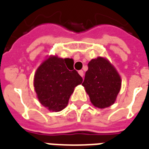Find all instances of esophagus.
<instances>
[{"label":"esophagus","instance_id":"esophagus-1","mask_svg":"<svg viewBox=\"0 0 149 149\" xmlns=\"http://www.w3.org/2000/svg\"><path fill=\"white\" fill-rule=\"evenodd\" d=\"M78 72H79V74L80 75V76H81L82 77H84V71H83V70H79V71Z\"/></svg>","mask_w":149,"mask_h":149}]
</instances>
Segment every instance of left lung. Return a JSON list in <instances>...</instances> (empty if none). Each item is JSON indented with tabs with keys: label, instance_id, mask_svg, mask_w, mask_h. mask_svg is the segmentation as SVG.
<instances>
[{
	"label": "left lung",
	"instance_id": "8db88e82",
	"mask_svg": "<svg viewBox=\"0 0 149 149\" xmlns=\"http://www.w3.org/2000/svg\"><path fill=\"white\" fill-rule=\"evenodd\" d=\"M82 85L93 106L102 109L115 102L120 90L121 79L118 71L107 58L97 57L89 62L88 70Z\"/></svg>",
	"mask_w": 149,
	"mask_h": 149
}]
</instances>
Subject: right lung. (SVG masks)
<instances>
[{"mask_svg": "<svg viewBox=\"0 0 149 149\" xmlns=\"http://www.w3.org/2000/svg\"><path fill=\"white\" fill-rule=\"evenodd\" d=\"M69 58L51 56L37 69L34 87L42 105L50 111H60L67 106L74 88L83 78L73 68H69Z\"/></svg>", "mask_w": 149, "mask_h": 149, "instance_id": "right-lung-1", "label": "right lung"}]
</instances>
